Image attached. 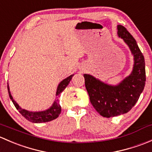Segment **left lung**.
<instances>
[{
	"mask_svg": "<svg viewBox=\"0 0 152 152\" xmlns=\"http://www.w3.org/2000/svg\"><path fill=\"white\" fill-rule=\"evenodd\" d=\"M118 34L129 45L134 64L130 76L117 86H110L90 75L84 74L90 103L103 117L111 118L132 110L143 90L145 83V60L136 40L125 27L118 26Z\"/></svg>",
	"mask_w": 152,
	"mask_h": 152,
	"instance_id": "left-lung-1",
	"label": "left lung"
}]
</instances>
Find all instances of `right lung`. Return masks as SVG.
Segmentation results:
<instances>
[{
  "instance_id": "add662e5",
  "label": "right lung",
  "mask_w": 152,
  "mask_h": 152,
  "mask_svg": "<svg viewBox=\"0 0 152 152\" xmlns=\"http://www.w3.org/2000/svg\"><path fill=\"white\" fill-rule=\"evenodd\" d=\"M73 75H70V76L66 78L65 79H64L62 82H60L59 86L57 87V91H56V96L58 98L60 97V94L62 91L65 89V87L68 85V84L70 83V80L72 79V76ZM7 88H8V92L9 95H10V98L11 100L13 102L14 105L16 107L17 110L20 112L21 115L25 118L28 121L32 122V123H42V122H48L50 121H53L54 119H56V118H58V116L61 113V106L59 104V99H56L54 102L53 104L52 105V107L50 108H49L48 110H45V111H42V112H29L27 110H23L20 107V106L15 102V100L13 99L12 96H11V93L10 91V88H9V86H7Z\"/></svg>"
}]
</instances>
